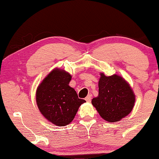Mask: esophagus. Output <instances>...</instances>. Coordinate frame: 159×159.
Here are the masks:
<instances>
[{"label": "esophagus", "instance_id": "obj_1", "mask_svg": "<svg viewBox=\"0 0 159 159\" xmlns=\"http://www.w3.org/2000/svg\"><path fill=\"white\" fill-rule=\"evenodd\" d=\"M85 100L87 102H90L91 101V95H88V96L85 98Z\"/></svg>", "mask_w": 159, "mask_h": 159}]
</instances>
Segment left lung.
<instances>
[{"instance_id": "1", "label": "left lung", "mask_w": 159, "mask_h": 159, "mask_svg": "<svg viewBox=\"0 0 159 159\" xmlns=\"http://www.w3.org/2000/svg\"><path fill=\"white\" fill-rule=\"evenodd\" d=\"M98 81V96L92 99L93 105L106 121L117 122L130 114L135 96L123 78L114 75L105 76L101 73Z\"/></svg>"}]
</instances>
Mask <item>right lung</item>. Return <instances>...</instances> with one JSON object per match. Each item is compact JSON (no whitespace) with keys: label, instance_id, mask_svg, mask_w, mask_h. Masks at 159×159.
Wrapping results in <instances>:
<instances>
[{"label":"right lung","instance_id":"1","mask_svg":"<svg viewBox=\"0 0 159 159\" xmlns=\"http://www.w3.org/2000/svg\"><path fill=\"white\" fill-rule=\"evenodd\" d=\"M72 76L61 69L49 73L36 90V100L41 114L58 126H64L73 120L78 107L85 100L79 98L69 84Z\"/></svg>","mask_w":159,"mask_h":159}]
</instances>
